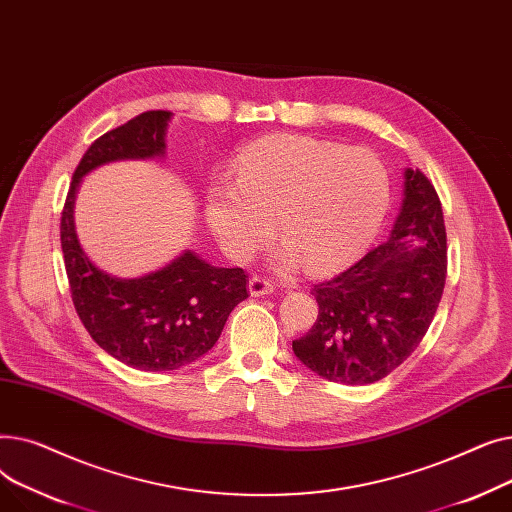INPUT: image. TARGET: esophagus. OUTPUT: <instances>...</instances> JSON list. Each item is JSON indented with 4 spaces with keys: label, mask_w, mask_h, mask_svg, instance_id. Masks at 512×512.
Wrapping results in <instances>:
<instances>
[{
    "label": "esophagus",
    "mask_w": 512,
    "mask_h": 512,
    "mask_svg": "<svg viewBox=\"0 0 512 512\" xmlns=\"http://www.w3.org/2000/svg\"><path fill=\"white\" fill-rule=\"evenodd\" d=\"M276 290L274 282L267 280V278H261V276H253L249 280V292L251 297H265V294H272Z\"/></svg>",
    "instance_id": "34e87169"
}]
</instances>
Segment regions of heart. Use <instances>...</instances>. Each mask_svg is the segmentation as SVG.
Returning <instances> with one entry per match:
<instances>
[{
  "mask_svg": "<svg viewBox=\"0 0 512 512\" xmlns=\"http://www.w3.org/2000/svg\"><path fill=\"white\" fill-rule=\"evenodd\" d=\"M390 176L369 149L301 134L247 145L234 159V186L209 188L207 226L236 261L249 259L274 232L284 238L276 259L328 272L353 259L382 226Z\"/></svg>",
  "mask_w": 512,
  "mask_h": 512,
  "instance_id": "heart-1",
  "label": "heart"
}]
</instances>
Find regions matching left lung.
Masks as SVG:
<instances>
[{
	"label": "left lung",
	"instance_id": "1",
	"mask_svg": "<svg viewBox=\"0 0 512 512\" xmlns=\"http://www.w3.org/2000/svg\"><path fill=\"white\" fill-rule=\"evenodd\" d=\"M446 226L436 188L419 168L405 172V201L392 234L338 276L313 284L319 313L292 351L338 384H373L405 363L440 305L446 284Z\"/></svg>",
	"mask_w": 512,
	"mask_h": 512
}]
</instances>
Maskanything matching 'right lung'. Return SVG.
<instances>
[{
    "instance_id": "add662e5",
    "label": "right lung",
    "mask_w": 512,
    "mask_h": 512,
    "mask_svg": "<svg viewBox=\"0 0 512 512\" xmlns=\"http://www.w3.org/2000/svg\"><path fill=\"white\" fill-rule=\"evenodd\" d=\"M170 112L151 110L101 134L72 174L60 220L70 297L91 338L107 355L141 371H172L218 342L230 311L249 297L240 267H213L186 251L164 270L118 280L89 261L74 232L72 205L80 178L114 159L164 153Z\"/></svg>"
}]
</instances>
